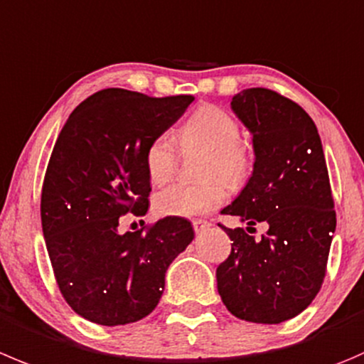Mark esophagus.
Masks as SVG:
<instances>
[{"label":"esophagus","mask_w":364,"mask_h":364,"mask_svg":"<svg viewBox=\"0 0 364 364\" xmlns=\"http://www.w3.org/2000/svg\"><path fill=\"white\" fill-rule=\"evenodd\" d=\"M192 225H193V231L196 232H203L204 229L210 228V222L208 220H203V218H196V220H192Z\"/></svg>","instance_id":"obj_1"}]
</instances>
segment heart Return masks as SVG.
Wrapping results in <instances>:
<instances>
[{"label":"heart","instance_id":"obj_1","mask_svg":"<svg viewBox=\"0 0 364 364\" xmlns=\"http://www.w3.org/2000/svg\"><path fill=\"white\" fill-rule=\"evenodd\" d=\"M183 151L203 149L196 183H176L154 196V208L167 217H196L228 199V186H238L252 171V151L240 139V122L228 110L203 105L179 128ZM144 167L153 185L171 181L178 168V151L168 133H160L144 149Z\"/></svg>","mask_w":364,"mask_h":364}]
</instances>
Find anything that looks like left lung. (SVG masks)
Instances as JSON below:
<instances>
[{
  "mask_svg": "<svg viewBox=\"0 0 364 364\" xmlns=\"http://www.w3.org/2000/svg\"><path fill=\"white\" fill-rule=\"evenodd\" d=\"M231 107L252 133L254 171L238 197L222 210L257 222L254 238L243 228L218 224L231 254L217 268L225 308L240 320L281 323L304 311L327 272L336 211L315 122L295 101L270 88H245Z\"/></svg>",
  "mask_w": 364,
  "mask_h": 364,
  "instance_id": "obj_1",
  "label": "left lung"
}]
</instances>
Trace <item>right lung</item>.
<instances>
[{
    "instance_id": "1",
    "label": "right lung",
    "mask_w": 364,
    "mask_h": 364,
    "mask_svg": "<svg viewBox=\"0 0 364 364\" xmlns=\"http://www.w3.org/2000/svg\"><path fill=\"white\" fill-rule=\"evenodd\" d=\"M192 101L105 88L74 108L56 139L42 183V231L60 294L90 322L146 318L160 302L168 264L193 240L183 217L119 232L126 213L144 217L149 208L147 142Z\"/></svg>"
}]
</instances>
